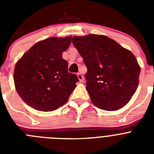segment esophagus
I'll use <instances>...</instances> for the list:
<instances>
[{
	"mask_svg": "<svg viewBox=\"0 0 154 154\" xmlns=\"http://www.w3.org/2000/svg\"><path fill=\"white\" fill-rule=\"evenodd\" d=\"M77 75H78V79H79V80L80 82H83V80H84L83 75H82L80 72L78 73V74H77Z\"/></svg>",
	"mask_w": 154,
	"mask_h": 154,
	"instance_id": "1",
	"label": "esophagus"
}]
</instances>
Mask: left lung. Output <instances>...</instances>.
<instances>
[{"label": "left lung", "mask_w": 154, "mask_h": 154, "mask_svg": "<svg viewBox=\"0 0 154 154\" xmlns=\"http://www.w3.org/2000/svg\"><path fill=\"white\" fill-rule=\"evenodd\" d=\"M72 43L86 65L92 103L107 111L126 106L139 85L140 67L133 53L106 35L75 36Z\"/></svg>", "instance_id": "8db88e82"}]
</instances>
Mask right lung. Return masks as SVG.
Listing matches in <instances>:
<instances>
[{
    "label": "right lung",
    "instance_id": "add662e5",
    "mask_svg": "<svg viewBox=\"0 0 154 154\" xmlns=\"http://www.w3.org/2000/svg\"><path fill=\"white\" fill-rule=\"evenodd\" d=\"M72 37H51L37 42L17 62L14 72L15 89L32 108L48 112L63 106L76 87L79 79L68 72L62 58Z\"/></svg>",
    "mask_w": 154,
    "mask_h": 154
}]
</instances>
